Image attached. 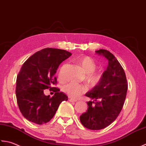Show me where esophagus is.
<instances>
[{"label":"esophagus","instance_id":"1","mask_svg":"<svg viewBox=\"0 0 146 146\" xmlns=\"http://www.w3.org/2000/svg\"><path fill=\"white\" fill-rule=\"evenodd\" d=\"M69 101L70 102H76L77 100H74V99H72V98H70V99L69 100Z\"/></svg>","mask_w":146,"mask_h":146}]
</instances>
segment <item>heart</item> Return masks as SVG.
Returning <instances> with one entry per match:
<instances>
[{
    "instance_id": "b5f03b06",
    "label": "heart",
    "mask_w": 146,
    "mask_h": 146,
    "mask_svg": "<svg viewBox=\"0 0 146 146\" xmlns=\"http://www.w3.org/2000/svg\"><path fill=\"white\" fill-rule=\"evenodd\" d=\"M77 64L81 67L86 72L85 79L89 84L92 86L97 85L102 80V74L95 72L94 71L96 69V64L93 58L90 56H86L79 58L77 60ZM59 79L62 81L63 77L62 73L59 74ZM86 90L85 86L76 82H70L63 87V91L68 96L77 98L84 93Z\"/></svg>"
}]
</instances>
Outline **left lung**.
<instances>
[{
  "label": "left lung",
  "instance_id": "1",
  "mask_svg": "<svg viewBox=\"0 0 146 146\" xmlns=\"http://www.w3.org/2000/svg\"><path fill=\"white\" fill-rule=\"evenodd\" d=\"M96 53L105 56L108 65L101 81L85 94L93 101L87 103V111L80 116L83 126L94 130L103 129L116 120L123 108L128 89L125 73L115 56L106 50Z\"/></svg>",
  "mask_w": 146,
  "mask_h": 146
}]
</instances>
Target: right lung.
Wrapping results in <instances>:
<instances>
[{
  "instance_id": "add662e5",
  "label": "right lung",
  "mask_w": 146,
  "mask_h": 146,
  "mask_svg": "<svg viewBox=\"0 0 146 146\" xmlns=\"http://www.w3.org/2000/svg\"><path fill=\"white\" fill-rule=\"evenodd\" d=\"M72 53L64 50L46 48L34 53L22 65L17 76L16 95L24 117L38 125L46 123L55 115L60 104L68 97L58 88L54 77L62 62ZM55 92L52 97L44 94V89Z\"/></svg>"
}]
</instances>
